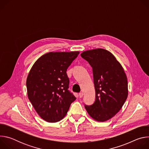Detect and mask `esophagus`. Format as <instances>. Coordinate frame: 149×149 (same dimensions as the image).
Returning <instances> with one entry per match:
<instances>
[{"mask_svg": "<svg viewBox=\"0 0 149 149\" xmlns=\"http://www.w3.org/2000/svg\"><path fill=\"white\" fill-rule=\"evenodd\" d=\"M83 95H84V94H83V93H79V98H82V97H83Z\"/></svg>", "mask_w": 149, "mask_h": 149, "instance_id": "34e87169", "label": "esophagus"}]
</instances>
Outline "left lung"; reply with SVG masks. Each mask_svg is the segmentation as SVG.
<instances>
[{
  "instance_id": "8db88e82",
  "label": "left lung",
  "mask_w": 149,
  "mask_h": 149,
  "mask_svg": "<svg viewBox=\"0 0 149 149\" xmlns=\"http://www.w3.org/2000/svg\"><path fill=\"white\" fill-rule=\"evenodd\" d=\"M81 56L93 68L95 90L94 102L85 104V108L94 120L105 121L120 110L128 96L126 75L119 62L107 50L87 51Z\"/></svg>"
}]
</instances>
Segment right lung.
I'll list each match as a JSON object with an SVG mask.
<instances>
[{
	"label": "right lung",
	"mask_w": 149,
	"mask_h": 149,
	"mask_svg": "<svg viewBox=\"0 0 149 149\" xmlns=\"http://www.w3.org/2000/svg\"><path fill=\"white\" fill-rule=\"evenodd\" d=\"M79 52H49L32 66L26 79L28 96L39 116L49 123L60 121L76 97L68 90L67 70Z\"/></svg>",
	"instance_id": "obj_1"
}]
</instances>
